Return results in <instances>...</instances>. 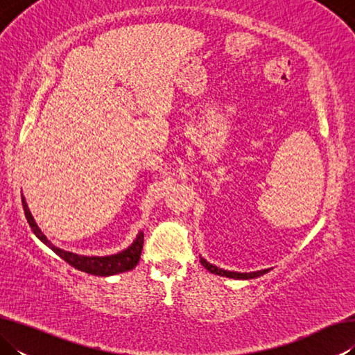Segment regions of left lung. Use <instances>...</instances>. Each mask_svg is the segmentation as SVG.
<instances>
[{"mask_svg": "<svg viewBox=\"0 0 355 355\" xmlns=\"http://www.w3.org/2000/svg\"><path fill=\"white\" fill-rule=\"evenodd\" d=\"M200 263H202V266L208 269L209 272L222 275V277H230V279H255V277H260V275L266 274L269 271V269H261V271H257V272H233V271H224V269L214 266V264H209L205 258H200Z\"/></svg>", "mask_w": 355, "mask_h": 355, "instance_id": "obj_1", "label": "left lung"}]
</instances>
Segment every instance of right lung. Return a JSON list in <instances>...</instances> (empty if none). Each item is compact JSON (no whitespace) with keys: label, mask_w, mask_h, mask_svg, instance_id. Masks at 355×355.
I'll return each mask as SVG.
<instances>
[{"label":"right lung","mask_w":355,"mask_h":355,"mask_svg":"<svg viewBox=\"0 0 355 355\" xmlns=\"http://www.w3.org/2000/svg\"><path fill=\"white\" fill-rule=\"evenodd\" d=\"M21 202H23V209H25L28 224L33 228L34 235L37 236L42 243H45L53 252H56V254L61 257L62 260L67 261L70 266L78 269V271L92 274V275H103V277H106V275H114L119 272L130 271V269H133L136 264L139 263V258L142 254V245H144V233L142 232L137 235L136 241L131 244L128 249L119 252V254H116V255H107V257L76 255V254H71V252L55 248V245L48 241L46 236L40 232V228L34 222L33 216L28 209L25 199H21Z\"/></svg>","instance_id":"1"}]
</instances>
